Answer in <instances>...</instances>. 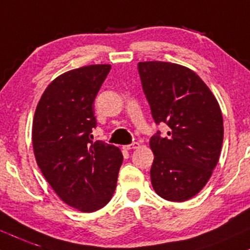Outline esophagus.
I'll list each match as a JSON object with an SVG mask.
<instances>
[{
	"mask_svg": "<svg viewBox=\"0 0 250 250\" xmlns=\"http://www.w3.org/2000/svg\"><path fill=\"white\" fill-rule=\"evenodd\" d=\"M125 148V150H134V148H138V147H140V144L139 143H137V142H134V143H132V144H130V145H125V146H123Z\"/></svg>",
	"mask_w": 250,
	"mask_h": 250,
	"instance_id": "obj_1",
	"label": "esophagus"
}]
</instances>
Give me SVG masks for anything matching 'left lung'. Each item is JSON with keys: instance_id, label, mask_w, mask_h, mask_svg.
<instances>
[{"instance_id": "1", "label": "left lung", "mask_w": 250, "mask_h": 250, "mask_svg": "<svg viewBox=\"0 0 250 250\" xmlns=\"http://www.w3.org/2000/svg\"><path fill=\"white\" fill-rule=\"evenodd\" d=\"M143 91L167 137H151V183L164 200L184 202L203 189L217 164L223 118L215 95L195 72L164 61L138 63Z\"/></svg>"}]
</instances>
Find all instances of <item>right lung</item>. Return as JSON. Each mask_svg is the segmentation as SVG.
<instances>
[{
    "mask_svg": "<svg viewBox=\"0 0 250 250\" xmlns=\"http://www.w3.org/2000/svg\"><path fill=\"white\" fill-rule=\"evenodd\" d=\"M111 64H89L59 75L44 89L33 119L36 163L69 207L93 212L110 202L123 163L119 147L92 142L93 104Z\"/></svg>",
    "mask_w": 250,
    "mask_h": 250,
    "instance_id": "1",
    "label": "right lung"
}]
</instances>
